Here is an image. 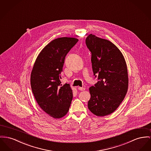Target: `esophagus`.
<instances>
[{
  "instance_id": "obj_1",
  "label": "esophagus",
  "mask_w": 151,
  "mask_h": 151,
  "mask_svg": "<svg viewBox=\"0 0 151 151\" xmlns=\"http://www.w3.org/2000/svg\"><path fill=\"white\" fill-rule=\"evenodd\" d=\"M78 89L80 91H83L85 90V88H83V87H78Z\"/></svg>"
}]
</instances>
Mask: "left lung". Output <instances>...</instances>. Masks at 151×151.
Masks as SVG:
<instances>
[{
	"label": "left lung",
	"mask_w": 151,
	"mask_h": 151,
	"mask_svg": "<svg viewBox=\"0 0 151 151\" xmlns=\"http://www.w3.org/2000/svg\"><path fill=\"white\" fill-rule=\"evenodd\" d=\"M86 44L91 52L94 75L99 81L89 88L88 108L99 117L116 111L124 100L128 89L127 63L121 51L111 41L91 34Z\"/></svg>",
	"instance_id": "8db88e82"
}]
</instances>
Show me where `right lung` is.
<instances>
[{
  "instance_id": "1",
  "label": "right lung",
  "mask_w": 151,
  "mask_h": 151,
  "mask_svg": "<svg viewBox=\"0 0 151 151\" xmlns=\"http://www.w3.org/2000/svg\"><path fill=\"white\" fill-rule=\"evenodd\" d=\"M78 40L62 37L51 41L38 55L30 76L31 86L40 108L54 119L68 112L73 99L69 84H60L65 57Z\"/></svg>"
}]
</instances>
